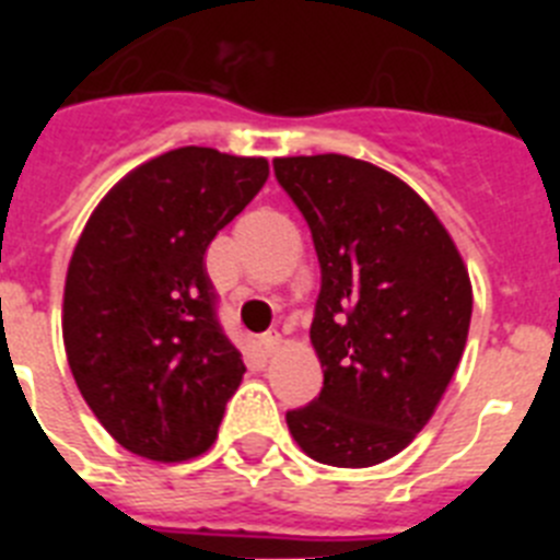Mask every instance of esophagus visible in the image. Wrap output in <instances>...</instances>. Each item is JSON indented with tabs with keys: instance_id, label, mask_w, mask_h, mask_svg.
Here are the masks:
<instances>
[{
	"instance_id": "1",
	"label": "esophagus",
	"mask_w": 560,
	"mask_h": 560,
	"mask_svg": "<svg viewBox=\"0 0 560 560\" xmlns=\"http://www.w3.org/2000/svg\"><path fill=\"white\" fill-rule=\"evenodd\" d=\"M280 345H283V339H280L277 330H269V334L260 336V353L264 355H275L280 350Z\"/></svg>"
}]
</instances>
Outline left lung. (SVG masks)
Listing matches in <instances>:
<instances>
[{"mask_svg":"<svg viewBox=\"0 0 560 560\" xmlns=\"http://www.w3.org/2000/svg\"><path fill=\"white\" fill-rule=\"evenodd\" d=\"M308 221L323 285L311 345L323 393L285 412L311 459L368 468L427 427L463 359L471 280L432 207L370 162L316 153L275 160Z\"/></svg>","mask_w":560,"mask_h":560,"instance_id":"obj_1","label":"left lung"}]
</instances>
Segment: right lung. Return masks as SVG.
I'll list each match as a JSON object with an SVG mask.
<instances>
[{"mask_svg":"<svg viewBox=\"0 0 560 560\" xmlns=\"http://www.w3.org/2000/svg\"><path fill=\"white\" fill-rule=\"evenodd\" d=\"M266 179L264 156L176 148L117 182L78 237L63 348L89 409L131 454L182 463L215 443L246 368L205 252Z\"/></svg>","mask_w":560,"mask_h":560,"instance_id":"right-lung-1","label":"right lung"}]
</instances>
